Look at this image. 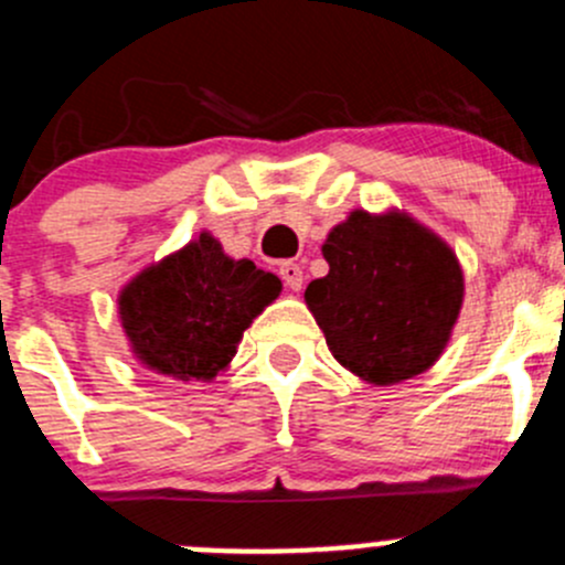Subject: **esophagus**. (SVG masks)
Instances as JSON below:
<instances>
[{"label":"esophagus","mask_w":565,"mask_h":565,"mask_svg":"<svg viewBox=\"0 0 565 565\" xmlns=\"http://www.w3.org/2000/svg\"><path fill=\"white\" fill-rule=\"evenodd\" d=\"M280 277L290 290H301V282H305V271H301V266L294 264V260L280 264Z\"/></svg>","instance_id":"1"}]
</instances>
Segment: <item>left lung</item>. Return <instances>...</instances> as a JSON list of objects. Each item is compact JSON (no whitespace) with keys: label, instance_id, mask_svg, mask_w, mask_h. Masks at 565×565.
<instances>
[{"label":"left lung","instance_id":"left-lung-1","mask_svg":"<svg viewBox=\"0 0 565 565\" xmlns=\"http://www.w3.org/2000/svg\"><path fill=\"white\" fill-rule=\"evenodd\" d=\"M321 253L329 275L305 301L334 360L382 387L428 371L465 299L454 249L406 214L351 211Z\"/></svg>","mask_w":565,"mask_h":565}]
</instances>
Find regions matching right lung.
<instances>
[{"label":"right lung","mask_w":565,"mask_h":565,"mask_svg":"<svg viewBox=\"0 0 565 565\" xmlns=\"http://www.w3.org/2000/svg\"><path fill=\"white\" fill-rule=\"evenodd\" d=\"M282 282L253 260H233L211 233L139 271L117 296L131 351L178 382L214 379L244 329L280 296Z\"/></svg>","instance_id":"1"}]
</instances>
